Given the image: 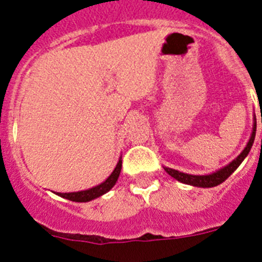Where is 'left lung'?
<instances>
[{"label": "left lung", "mask_w": 262, "mask_h": 262, "mask_svg": "<svg viewBox=\"0 0 262 262\" xmlns=\"http://www.w3.org/2000/svg\"><path fill=\"white\" fill-rule=\"evenodd\" d=\"M254 136H256V123L253 124L252 136H251V139H249V142H248V144H247V147L244 148V151H243L239 156L236 157L232 163H230L227 166H224V168L219 169L217 172L211 173V174L193 176V174H186V173L178 172V170H176V169H170V168H164V169H165V172L168 173L169 176H172L173 178H176L177 181L182 182V184L191 185V186H198V187L217 186V185H221L222 182L226 181L227 178L230 177V176L235 172L236 169H237V166L243 163V160L247 157V155H248L249 151H251L252 145H253Z\"/></svg>", "instance_id": "obj_1"}]
</instances>
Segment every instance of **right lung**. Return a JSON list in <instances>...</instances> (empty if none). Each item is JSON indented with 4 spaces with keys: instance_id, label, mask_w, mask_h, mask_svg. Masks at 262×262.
<instances>
[{
    "instance_id": "add662e5",
    "label": "right lung",
    "mask_w": 262,
    "mask_h": 262,
    "mask_svg": "<svg viewBox=\"0 0 262 262\" xmlns=\"http://www.w3.org/2000/svg\"><path fill=\"white\" fill-rule=\"evenodd\" d=\"M120 169H122V160H119L115 166L114 172L111 173L108 176V178L106 180L105 182H102L98 186H94L89 190H84V191H77V193H56L57 195L62 196V198H66V200L73 201V202H89V201L94 200V198H98L102 194L107 193L110 190L111 187L114 186L115 182H117L118 177L120 174Z\"/></svg>"
}]
</instances>
